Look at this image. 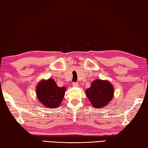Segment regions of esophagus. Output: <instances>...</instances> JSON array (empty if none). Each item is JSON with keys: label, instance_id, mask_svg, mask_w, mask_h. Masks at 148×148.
I'll list each match as a JSON object with an SVG mask.
<instances>
[{"label": "esophagus", "instance_id": "esophagus-1", "mask_svg": "<svg viewBox=\"0 0 148 148\" xmlns=\"http://www.w3.org/2000/svg\"><path fill=\"white\" fill-rule=\"evenodd\" d=\"M72 85L74 86V87H77V86H79V84H78V83H72Z\"/></svg>", "mask_w": 148, "mask_h": 148}]
</instances>
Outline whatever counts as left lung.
I'll return each mask as SVG.
<instances>
[{
    "label": "left lung",
    "mask_w": 148,
    "mask_h": 148,
    "mask_svg": "<svg viewBox=\"0 0 148 148\" xmlns=\"http://www.w3.org/2000/svg\"><path fill=\"white\" fill-rule=\"evenodd\" d=\"M85 94L92 106L101 108L106 106L113 99L114 88L108 80L97 79L92 82L90 87L86 90Z\"/></svg>",
    "instance_id": "8db88e82"
}]
</instances>
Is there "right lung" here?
Returning a JSON list of instances; mask_svg holds the SVG:
<instances>
[{
  "mask_svg": "<svg viewBox=\"0 0 148 148\" xmlns=\"http://www.w3.org/2000/svg\"><path fill=\"white\" fill-rule=\"evenodd\" d=\"M66 87H59L53 79H42L38 83L36 94L38 99L45 107L58 108L64 97Z\"/></svg>",
  "mask_w": 148,
  "mask_h": 148,
  "instance_id": "1",
  "label": "right lung"
}]
</instances>
